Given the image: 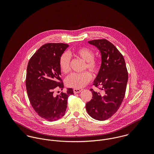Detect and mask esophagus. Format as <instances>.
Masks as SVG:
<instances>
[{
    "label": "esophagus",
    "mask_w": 154,
    "mask_h": 154,
    "mask_svg": "<svg viewBox=\"0 0 154 154\" xmlns=\"http://www.w3.org/2000/svg\"><path fill=\"white\" fill-rule=\"evenodd\" d=\"M81 89H73V92L75 94H78V93H79L80 92H81Z\"/></svg>",
    "instance_id": "34e87169"
}]
</instances>
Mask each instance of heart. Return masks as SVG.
Returning a JSON list of instances; mask_svg holds the SVG:
<instances>
[{
    "label": "heart",
    "instance_id": "1",
    "mask_svg": "<svg viewBox=\"0 0 154 154\" xmlns=\"http://www.w3.org/2000/svg\"><path fill=\"white\" fill-rule=\"evenodd\" d=\"M75 54L85 62V69H88L93 73H97L100 70V63L98 60L94 58V53L87 47H82L75 51ZM70 56L67 53H64L60 57L59 66L61 71L67 74L70 71ZM92 78L91 74L87 71L82 73H73L68 76L65 80V84L71 88H82L85 87Z\"/></svg>",
    "mask_w": 154,
    "mask_h": 154
}]
</instances>
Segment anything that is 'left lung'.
<instances>
[{
  "instance_id": "left-lung-1",
  "label": "left lung",
  "mask_w": 154,
  "mask_h": 154,
  "mask_svg": "<svg viewBox=\"0 0 154 154\" xmlns=\"http://www.w3.org/2000/svg\"><path fill=\"white\" fill-rule=\"evenodd\" d=\"M88 43L97 47L101 53V65L94 85L100 86L103 92L90 89L92 99L86 104V109L93 119L106 120L116 113L123 102L128 80V70L123 55L107 40H94Z\"/></svg>"
}]
</instances>
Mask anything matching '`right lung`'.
I'll list each match as a JSON object with an SVG mask.
<instances>
[{"label": "right lung", "mask_w": 154, "mask_h": 154, "mask_svg": "<svg viewBox=\"0 0 154 154\" xmlns=\"http://www.w3.org/2000/svg\"><path fill=\"white\" fill-rule=\"evenodd\" d=\"M68 47L63 43L45 44L28 63L25 84L29 102L38 116L49 122L65 115L68 97L73 94L72 88L57 95L54 94L55 89L64 88L59 60Z\"/></svg>", "instance_id": "1"}]
</instances>
